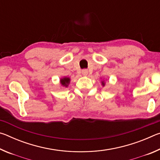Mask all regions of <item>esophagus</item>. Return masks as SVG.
Returning <instances> with one entry per match:
<instances>
[{"instance_id": "34e87169", "label": "esophagus", "mask_w": 160, "mask_h": 160, "mask_svg": "<svg viewBox=\"0 0 160 160\" xmlns=\"http://www.w3.org/2000/svg\"><path fill=\"white\" fill-rule=\"evenodd\" d=\"M82 74L84 75V76H86L88 74V70L86 69H84L82 70Z\"/></svg>"}]
</instances>
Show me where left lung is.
<instances>
[{"label": "left lung", "instance_id": "8db88e82", "mask_svg": "<svg viewBox=\"0 0 160 160\" xmlns=\"http://www.w3.org/2000/svg\"><path fill=\"white\" fill-rule=\"evenodd\" d=\"M101 83H102V85L103 87L105 86V81H104V80L101 81Z\"/></svg>", "mask_w": 160, "mask_h": 160}]
</instances>
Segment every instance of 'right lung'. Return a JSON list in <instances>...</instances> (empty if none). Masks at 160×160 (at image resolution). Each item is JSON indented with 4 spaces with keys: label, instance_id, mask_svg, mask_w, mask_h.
Segmentation results:
<instances>
[{
    "label": "right lung",
    "instance_id": "obj_1",
    "mask_svg": "<svg viewBox=\"0 0 160 160\" xmlns=\"http://www.w3.org/2000/svg\"><path fill=\"white\" fill-rule=\"evenodd\" d=\"M70 82V78L69 77H63L60 79V85L61 88H68Z\"/></svg>",
    "mask_w": 160,
    "mask_h": 160
}]
</instances>
